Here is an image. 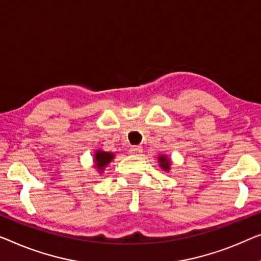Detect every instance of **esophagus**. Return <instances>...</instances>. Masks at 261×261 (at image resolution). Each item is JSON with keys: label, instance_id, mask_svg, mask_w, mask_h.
<instances>
[{"label": "esophagus", "instance_id": "1", "mask_svg": "<svg viewBox=\"0 0 261 261\" xmlns=\"http://www.w3.org/2000/svg\"><path fill=\"white\" fill-rule=\"evenodd\" d=\"M142 151H143V147H142V146L135 145V146H131V147H130L129 152H130L131 154H134V155H141Z\"/></svg>", "mask_w": 261, "mask_h": 261}]
</instances>
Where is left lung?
<instances>
[{"label":"left lung","instance_id":"1","mask_svg":"<svg viewBox=\"0 0 261 261\" xmlns=\"http://www.w3.org/2000/svg\"><path fill=\"white\" fill-rule=\"evenodd\" d=\"M158 163L159 165H161V168L164 170V171H169L170 170V166H171V162L168 155L165 154H162L158 157Z\"/></svg>","mask_w":261,"mask_h":261}]
</instances>
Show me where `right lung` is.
Masks as SVG:
<instances>
[{"label":"right lung","instance_id":"add662e5","mask_svg":"<svg viewBox=\"0 0 261 261\" xmlns=\"http://www.w3.org/2000/svg\"><path fill=\"white\" fill-rule=\"evenodd\" d=\"M115 154L112 152H107V151H102V150H97L96 153L93 154V162H95V168L100 171H102L107 168L112 159H114Z\"/></svg>","mask_w":261,"mask_h":261}]
</instances>
